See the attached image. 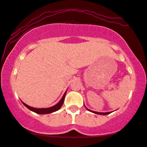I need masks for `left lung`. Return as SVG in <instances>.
I'll return each mask as SVG.
<instances>
[{
    "label": "left lung",
    "instance_id": "left-lung-1",
    "mask_svg": "<svg viewBox=\"0 0 147 147\" xmlns=\"http://www.w3.org/2000/svg\"><path fill=\"white\" fill-rule=\"evenodd\" d=\"M88 109V111H90V112H93V113H94V114H100V115H107V114H110L111 113V112H94V111H92V110H90V109H88V108H86Z\"/></svg>",
    "mask_w": 147,
    "mask_h": 147
}]
</instances>
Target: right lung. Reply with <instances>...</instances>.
I'll list each match as a JSON object with an SVG mask.
<instances>
[{"instance_id":"right-lung-1","label":"right lung","mask_w":147,"mask_h":147,"mask_svg":"<svg viewBox=\"0 0 147 147\" xmlns=\"http://www.w3.org/2000/svg\"><path fill=\"white\" fill-rule=\"evenodd\" d=\"M66 92L64 93V94L63 95L62 98H61V99L59 100V102H58V103H57L54 106H52V107H48V108H34V107H31V106H29L28 105H26V104L24 103V102H22L23 104H24V105L25 106V107H27L28 109H30L31 111H32L33 112H35L37 113V114H51V113L52 112H56V111H57L58 109H59L61 108V107L62 106L63 103V101H64V98H65V96H66Z\"/></svg>"}]
</instances>
